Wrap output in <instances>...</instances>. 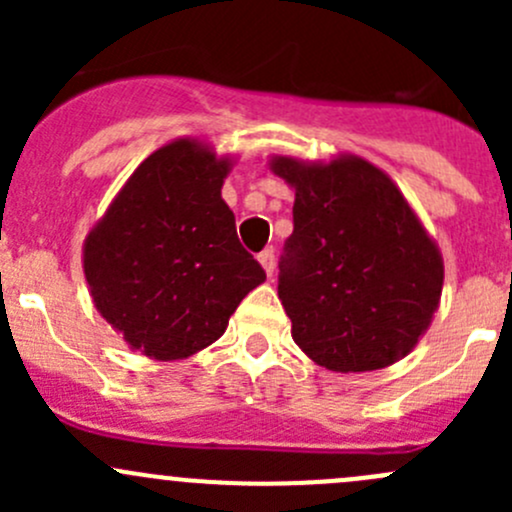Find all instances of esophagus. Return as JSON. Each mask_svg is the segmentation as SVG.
Listing matches in <instances>:
<instances>
[{
  "label": "esophagus",
  "instance_id": "esophagus-1",
  "mask_svg": "<svg viewBox=\"0 0 512 512\" xmlns=\"http://www.w3.org/2000/svg\"><path fill=\"white\" fill-rule=\"evenodd\" d=\"M257 262H260L262 270H265L267 275L272 277V272H275V252H272V250H262L260 255H257Z\"/></svg>",
  "mask_w": 512,
  "mask_h": 512
}]
</instances>
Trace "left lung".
Returning a JSON list of instances; mask_svg holds the SVG:
<instances>
[{
  "label": "left lung",
  "mask_w": 512,
  "mask_h": 512,
  "mask_svg": "<svg viewBox=\"0 0 512 512\" xmlns=\"http://www.w3.org/2000/svg\"><path fill=\"white\" fill-rule=\"evenodd\" d=\"M294 188V230L280 257L292 339L329 371L404 359L441 302L443 257L394 180L344 153L329 163L275 156Z\"/></svg>",
  "instance_id": "obj_1"
}]
</instances>
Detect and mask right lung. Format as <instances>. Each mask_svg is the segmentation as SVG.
<instances>
[{"label": "right lung", "instance_id": "add662e5", "mask_svg": "<svg viewBox=\"0 0 512 512\" xmlns=\"http://www.w3.org/2000/svg\"><path fill=\"white\" fill-rule=\"evenodd\" d=\"M232 158L175 138L143 160L84 240V275L101 317L156 361L218 342L237 304L265 282L223 200Z\"/></svg>", "mask_w": 512, "mask_h": 512}]
</instances>
